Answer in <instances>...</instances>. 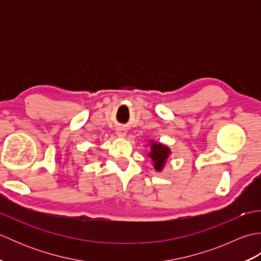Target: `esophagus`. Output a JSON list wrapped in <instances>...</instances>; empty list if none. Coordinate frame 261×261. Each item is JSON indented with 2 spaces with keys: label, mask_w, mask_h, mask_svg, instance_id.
<instances>
[{
  "label": "esophagus",
  "mask_w": 261,
  "mask_h": 261,
  "mask_svg": "<svg viewBox=\"0 0 261 261\" xmlns=\"http://www.w3.org/2000/svg\"><path fill=\"white\" fill-rule=\"evenodd\" d=\"M116 135H118V137L123 138L126 136V130L123 129V127H118V129H116Z\"/></svg>",
  "instance_id": "34e87169"
}]
</instances>
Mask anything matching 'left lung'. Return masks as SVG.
Listing matches in <instances>:
<instances>
[{"label":"left lung","mask_w":261,"mask_h":261,"mask_svg":"<svg viewBox=\"0 0 261 261\" xmlns=\"http://www.w3.org/2000/svg\"><path fill=\"white\" fill-rule=\"evenodd\" d=\"M150 148H151V151L149 152L148 156L152 159L154 169L157 171H162L166 164V160L168 159L170 154V149L167 146L163 145V143H158L153 141H151Z\"/></svg>","instance_id":"left-lung-1"}]
</instances>
